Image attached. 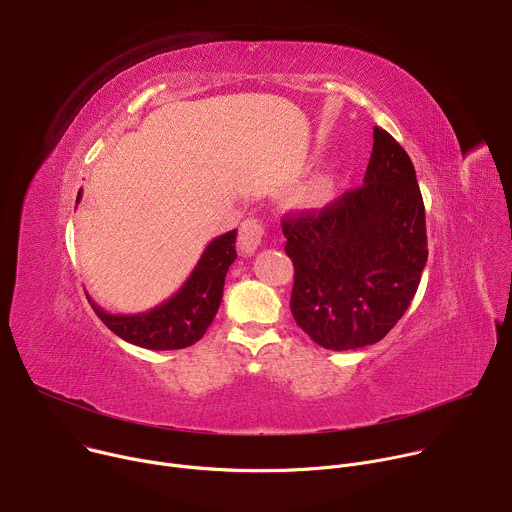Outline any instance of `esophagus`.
Segmentation results:
<instances>
[{"label": "esophagus", "instance_id": "34e87169", "mask_svg": "<svg viewBox=\"0 0 512 512\" xmlns=\"http://www.w3.org/2000/svg\"><path fill=\"white\" fill-rule=\"evenodd\" d=\"M265 235V229L261 225V221L257 218H247V221L241 225L239 231V247L245 255H253L257 251V247L261 245Z\"/></svg>", "mask_w": 512, "mask_h": 512}]
</instances>
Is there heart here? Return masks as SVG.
I'll list each match as a JSON object with an SVG mask.
<instances>
[{
    "label": "heart",
    "mask_w": 512,
    "mask_h": 512,
    "mask_svg": "<svg viewBox=\"0 0 512 512\" xmlns=\"http://www.w3.org/2000/svg\"><path fill=\"white\" fill-rule=\"evenodd\" d=\"M332 192H334V178L330 174H322L306 186L304 204L310 208H320L330 202Z\"/></svg>",
    "instance_id": "heart-1"
}]
</instances>
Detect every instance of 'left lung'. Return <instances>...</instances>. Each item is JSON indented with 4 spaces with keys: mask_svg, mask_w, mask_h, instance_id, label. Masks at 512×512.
<instances>
[{
    "mask_svg": "<svg viewBox=\"0 0 512 512\" xmlns=\"http://www.w3.org/2000/svg\"><path fill=\"white\" fill-rule=\"evenodd\" d=\"M360 188L322 210L287 214L291 314L328 350L379 342L409 308L427 263L425 208L407 152L375 127Z\"/></svg>",
    "mask_w": 512,
    "mask_h": 512,
    "instance_id": "8db88e82",
    "label": "left lung"
}]
</instances>
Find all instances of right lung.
Masks as SVG:
<instances>
[{
	"label": "right lung",
	"mask_w": 512,
	"mask_h": 512,
	"mask_svg": "<svg viewBox=\"0 0 512 512\" xmlns=\"http://www.w3.org/2000/svg\"><path fill=\"white\" fill-rule=\"evenodd\" d=\"M81 200V192L77 202ZM237 231H229L208 243L194 271L172 298L150 312L121 316L99 308L91 298L95 314L125 342L150 350H178L198 342L212 324L223 300L225 277L235 251Z\"/></svg>",
	"instance_id": "right-lung-1"
}]
</instances>
